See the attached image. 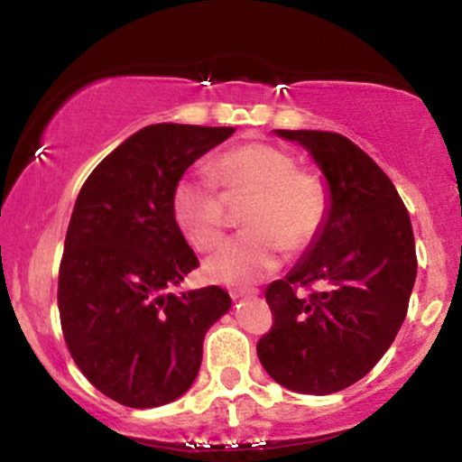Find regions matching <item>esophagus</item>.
I'll return each mask as SVG.
<instances>
[{
  "label": "esophagus",
  "instance_id": "34e87169",
  "mask_svg": "<svg viewBox=\"0 0 462 462\" xmlns=\"http://www.w3.org/2000/svg\"><path fill=\"white\" fill-rule=\"evenodd\" d=\"M260 291L258 290H232L230 296L232 300H241V299H255Z\"/></svg>",
  "mask_w": 462,
  "mask_h": 462
}]
</instances>
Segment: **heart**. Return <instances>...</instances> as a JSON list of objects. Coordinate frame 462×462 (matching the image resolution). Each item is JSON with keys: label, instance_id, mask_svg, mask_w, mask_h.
Returning a JSON list of instances; mask_svg holds the SVG:
<instances>
[{"label": "heart", "instance_id": "1", "mask_svg": "<svg viewBox=\"0 0 462 462\" xmlns=\"http://www.w3.org/2000/svg\"><path fill=\"white\" fill-rule=\"evenodd\" d=\"M211 171L226 196H249L243 226L204 264L211 282L249 285L282 264L283 249H300L318 235L328 211V191L313 172L296 171L283 149L249 143L227 151ZM172 215L179 230L198 251H211L224 238L226 204L211 180L185 177L172 191Z\"/></svg>", "mask_w": 462, "mask_h": 462}]
</instances>
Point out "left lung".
<instances>
[{
    "instance_id": "8db88e82",
    "label": "left lung",
    "mask_w": 462,
    "mask_h": 462,
    "mask_svg": "<svg viewBox=\"0 0 462 462\" xmlns=\"http://www.w3.org/2000/svg\"><path fill=\"white\" fill-rule=\"evenodd\" d=\"M299 143L324 174L328 211L285 279L266 288L274 315L258 358L279 386L332 394L369 373L393 346L416 282L410 213L386 172L352 140L318 130H274ZM322 292L296 297V284Z\"/></svg>"
}]
</instances>
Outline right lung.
<instances>
[{
    "instance_id": "1",
    "label": "right lung",
    "mask_w": 462,
    "mask_h": 462,
    "mask_svg": "<svg viewBox=\"0 0 462 462\" xmlns=\"http://www.w3.org/2000/svg\"><path fill=\"white\" fill-rule=\"evenodd\" d=\"M235 127L147 125L97 163L76 198L60 268L68 349L102 394L147 410L194 383L207 330L230 311L217 285L180 291L198 266L172 215V191Z\"/></svg>"
}]
</instances>
